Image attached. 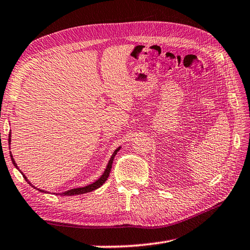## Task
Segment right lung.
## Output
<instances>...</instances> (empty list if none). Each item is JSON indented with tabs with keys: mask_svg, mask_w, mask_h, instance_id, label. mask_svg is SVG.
Segmentation results:
<instances>
[{
	"mask_svg": "<svg viewBox=\"0 0 250 250\" xmlns=\"http://www.w3.org/2000/svg\"><path fill=\"white\" fill-rule=\"evenodd\" d=\"M8 141H10V143H11V132H10V135H8ZM119 149H120V147H118V148L116 149V151L113 152L112 156H111V158H110V161H109V163H108V165H107V168H106V170L104 171V174L102 175V177H101V178H99L98 180H96V181H95V183L90 184V185H88V186H86V187L75 188V189L67 190V191H65V192H62V193H61V196H78V194L86 193V192H90V191H93V190H95V189H97V188L101 187L102 185L105 184V181L107 180V178H108V177H109V174H110V170H111V167H112L113 158H115L116 154H117V152H118V151H119ZM11 158H12L13 164H14V165L16 166V163H15V161H14V158H13L12 154H11ZM16 167H17V166H16ZM17 169H18V168H17ZM22 177H24V178L26 179L27 183H29V181L27 180V178H26L24 174H22ZM33 187H34V186H33ZM35 189H36V188H35ZM38 190H39V189H38ZM39 191L43 192V190H39Z\"/></svg>",
	"mask_w": 250,
	"mask_h": 250,
	"instance_id": "add662e5",
	"label": "right lung"
}]
</instances>
